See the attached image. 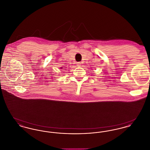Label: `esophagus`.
<instances>
[{"instance_id":"34e87169","label":"esophagus","mask_w":150,"mask_h":150,"mask_svg":"<svg viewBox=\"0 0 150 150\" xmlns=\"http://www.w3.org/2000/svg\"><path fill=\"white\" fill-rule=\"evenodd\" d=\"M77 65H78V66H80L81 65V63L80 62H77Z\"/></svg>"}]
</instances>
